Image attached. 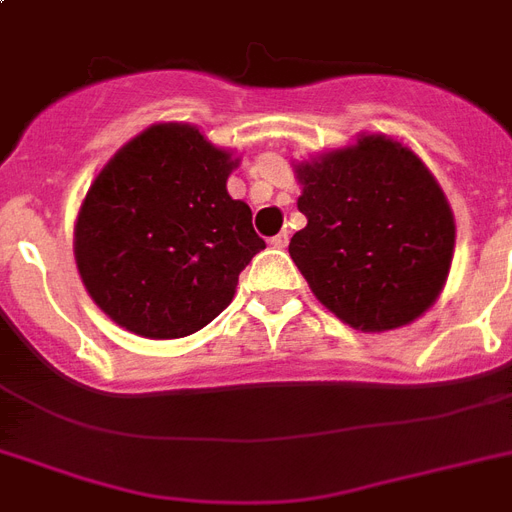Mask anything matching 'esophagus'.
<instances>
[{"label":"esophagus","instance_id":"1","mask_svg":"<svg viewBox=\"0 0 512 512\" xmlns=\"http://www.w3.org/2000/svg\"><path fill=\"white\" fill-rule=\"evenodd\" d=\"M271 244H273V247H279V249H287V244H289V233H287V231L276 233V236H273V239H271Z\"/></svg>","mask_w":512,"mask_h":512}]
</instances>
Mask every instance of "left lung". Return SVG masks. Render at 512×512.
I'll list each match as a JSON object with an SVG mask.
<instances>
[{
  "label": "left lung",
  "instance_id": "8db88e82",
  "mask_svg": "<svg viewBox=\"0 0 512 512\" xmlns=\"http://www.w3.org/2000/svg\"><path fill=\"white\" fill-rule=\"evenodd\" d=\"M305 228L289 255L324 308L361 332L412 324L454 257V215L420 156L382 132L295 162Z\"/></svg>",
  "mask_w": 512,
  "mask_h": 512
}]
</instances>
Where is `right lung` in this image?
<instances>
[{
  "label": "right lung",
  "mask_w": 512,
  "mask_h": 512,
  "mask_svg": "<svg viewBox=\"0 0 512 512\" xmlns=\"http://www.w3.org/2000/svg\"><path fill=\"white\" fill-rule=\"evenodd\" d=\"M239 162L183 122L151 124L108 159L76 215L74 257L114 324L177 340L228 308L265 249L252 209L225 188Z\"/></svg>",
  "instance_id": "1"
}]
</instances>
